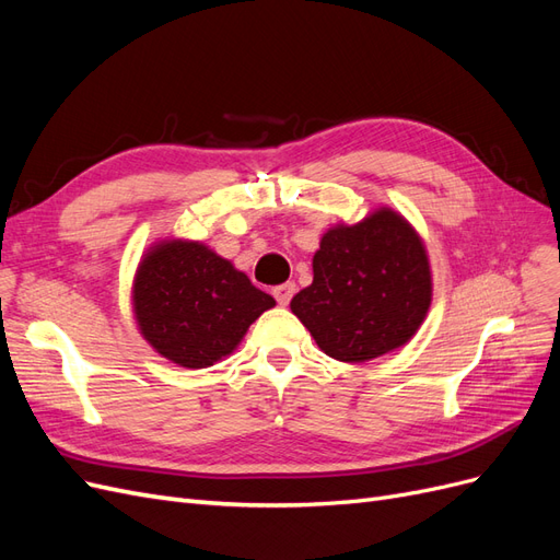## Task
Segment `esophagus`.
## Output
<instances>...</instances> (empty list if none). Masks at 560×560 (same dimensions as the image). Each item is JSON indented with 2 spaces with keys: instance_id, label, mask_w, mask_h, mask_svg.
Wrapping results in <instances>:
<instances>
[{
  "instance_id": "obj_1",
  "label": "esophagus",
  "mask_w": 560,
  "mask_h": 560,
  "mask_svg": "<svg viewBox=\"0 0 560 560\" xmlns=\"http://www.w3.org/2000/svg\"><path fill=\"white\" fill-rule=\"evenodd\" d=\"M294 292H296V284L294 282H282V284L273 287V296H276V301L280 303V306H287V303L292 301Z\"/></svg>"
}]
</instances>
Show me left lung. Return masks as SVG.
I'll list each match as a JSON object with an SVG mask.
<instances>
[{"instance_id": "1", "label": "left lung", "mask_w": 560, "mask_h": 560, "mask_svg": "<svg viewBox=\"0 0 560 560\" xmlns=\"http://www.w3.org/2000/svg\"><path fill=\"white\" fill-rule=\"evenodd\" d=\"M432 303L425 243L393 208L336 224L313 257V284L290 308L338 362H369L406 346Z\"/></svg>"}]
</instances>
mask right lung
<instances>
[{
  "label": "right lung",
  "mask_w": 560,
  "mask_h": 560,
  "mask_svg": "<svg viewBox=\"0 0 560 560\" xmlns=\"http://www.w3.org/2000/svg\"><path fill=\"white\" fill-rule=\"evenodd\" d=\"M276 299L198 241L149 247L132 280V313L161 358L206 369L231 354Z\"/></svg>",
  "instance_id": "obj_1"
}]
</instances>
